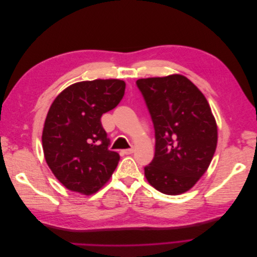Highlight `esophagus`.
<instances>
[{"instance_id": "esophagus-1", "label": "esophagus", "mask_w": 257, "mask_h": 257, "mask_svg": "<svg viewBox=\"0 0 257 257\" xmlns=\"http://www.w3.org/2000/svg\"><path fill=\"white\" fill-rule=\"evenodd\" d=\"M123 152L125 153L126 155H128V154H132V153L134 152V149H133V148H130V149H125V150H124Z\"/></svg>"}]
</instances>
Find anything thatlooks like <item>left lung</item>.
<instances>
[{
    "mask_svg": "<svg viewBox=\"0 0 257 257\" xmlns=\"http://www.w3.org/2000/svg\"><path fill=\"white\" fill-rule=\"evenodd\" d=\"M155 134L154 158L145 167L153 188L166 195L189 191L208 169L217 128L206 97L182 75L138 79Z\"/></svg>",
    "mask_w": 257,
    "mask_h": 257,
    "instance_id": "obj_1",
    "label": "left lung"
}]
</instances>
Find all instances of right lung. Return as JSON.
Instances as JSON below:
<instances>
[{"mask_svg": "<svg viewBox=\"0 0 257 257\" xmlns=\"http://www.w3.org/2000/svg\"><path fill=\"white\" fill-rule=\"evenodd\" d=\"M124 91L125 82L119 79L81 81L53 100L43 149L51 172L66 189L91 195L110 179L120 155L108 149L100 118L121 102Z\"/></svg>", "mask_w": 257, "mask_h": 257, "instance_id": "right-lung-1", "label": "right lung"}]
</instances>
